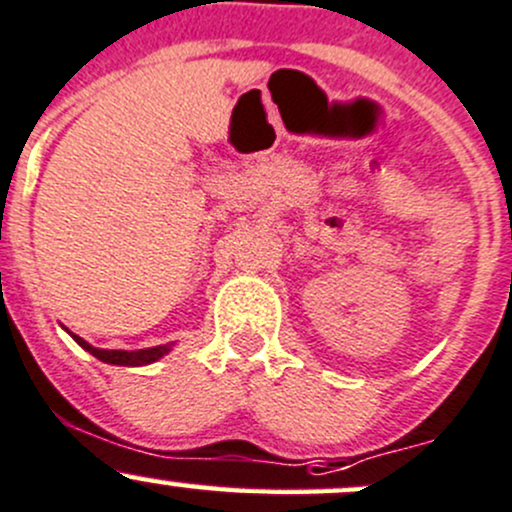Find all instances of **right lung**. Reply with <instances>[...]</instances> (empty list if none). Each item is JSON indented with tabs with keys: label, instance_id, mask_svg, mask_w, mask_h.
<instances>
[{
	"label": "right lung",
	"instance_id": "1",
	"mask_svg": "<svg viewBox=\"0 0 512 512\" xmlns=\"http://www.w3.org/2000/svg\"><path fill=\"white\" fill-rule=\"evenodd\" d=\"M67 333H70V330H67ZM70 335H72V340L82 347V350H87L89 355L97 357L99 362L116 364V367H145V364H153L160 357H165L174 345V342H167V345L145 347V350H99V347L89 345L87 340H82L80 335H75V333H70Z\"/></svg>",
	"mask_w": 512,
	"mask_h": 512
}]
</instances>
